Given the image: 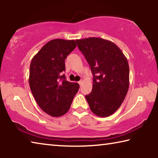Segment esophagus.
<instances>
[{"label": "esophagus", "mask_w": 158, "mask_h": 158, "mask_svg": "<svg viewBox=\"0 0 158 158\" xmlns=\"http://www.w3.org/2000/svg\"><path fill=\"white\" fill-rule=\"evenodd\" d=\"M79 83V84L80 85H81V84H82V83H83V81H82V80H80V81L78 82Z\"/></svg>", "instance_id": "esophagus-1"}]
</instances>
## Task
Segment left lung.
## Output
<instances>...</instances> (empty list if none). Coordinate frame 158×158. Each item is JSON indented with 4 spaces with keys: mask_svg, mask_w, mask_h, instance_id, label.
<instances>
[{
    "mask_svg": "<svg viewBox=\"0 0 158 158\" xmlns=\"http://www.w3.org/2000/svg\"><path fill=\"white\" fill-rule=\"evenodd\" d=\"M93 74V89L85 95L90 109L99 117H107L121 106L130 84L129 65L120 48L100 37L76 40Z\"/></svg>",
    "mask_w": 158,
    "mask_h": 158,
    "instance_id": "1",
    "label": "left lung"
}]
</instances>
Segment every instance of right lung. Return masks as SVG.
<instances>
[{
  "mask_svg": "<svg viewBox=\"0 0 158 158\" xmlns=\"http://www.w3.org/2000/svg\"><path fill=\"white\" fill-rule=\"evenodd\" d=\"M77 46L75 40H52L45 44L30 65L29 85L35 100L42 111L53 117L68 111L79 85L62 74L65 60Z\"/></svg>",
  "mask_w": 158,
  "mask_h": 158,
  "instance_id": "obj_1",
  "label": "right lung"
}]
</instances>
